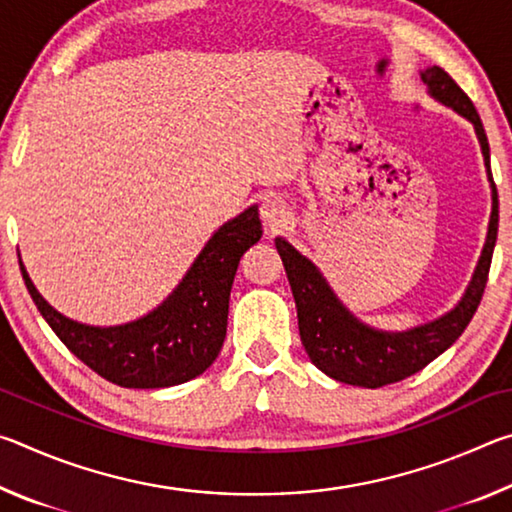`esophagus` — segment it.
<instances>
[{"label":"esophagus","instance_id":"esophagus-1","mask_svg":"<svg viewBox=\"0 0 512 512\" xmlns=\"http://www.w3.org/2000/svg\"><path fill=\"white\" fill-rule=\"evenodd\" d=\"M259 216H262L266 228L275 232V230H282L284 225L289 223L291 212L280 198H264L262 207H259Z\"/></svg>","mask_w":512,"mask_h":512}]
</instances>
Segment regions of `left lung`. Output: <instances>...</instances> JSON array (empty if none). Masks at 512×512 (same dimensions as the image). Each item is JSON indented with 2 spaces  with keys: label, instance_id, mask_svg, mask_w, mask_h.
<instances>
[{
  "label": "left lung",
  "instance_id": "obj_1",
  "mask_svg": "<svg viewBox=\"0 0 512 512\" xmlns=\"http://www.w3.org/2000/svg\"><path fill=\"white\" fill-rule=\"evenodd\" d=\"M420 79L427 85V92L433 99L452 108L456 115L465 117L474 126L492 189L488 235H485L472 280L467 284L463 298L456 302V307L440 318L411 329H402V332H388V329L366 325L343 305L309 257L293 248L284 237H275V248L282 257L293 300L298 307L300 341L305 345L311 363L318 370H323L327 377L361 388H379L402 381L429 366L447 348H452L458 336L465 332V327L470 325L476 307H479L485 282H488L492 250L497 244L499 201L490 171L488 137H485L479 112L445 69L436 65L427 67L420 72Z\"/></svg>",
  "mask_w": 512,
  "mask_h": 512
}]
</instances>
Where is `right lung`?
Returning a JSON list of instances; mask_svg holds the SVG:
<instances>
[{
  "label": "right lung",
  "instance_id": "right-lung-1",
  "mask_svg": "<svg viewBox=\"0 0 512 512\" xmlns=\"http://www.w3.org/2000/svg\"><path fill=\"white\" fill-rule=\"evenodd\" d=\"M262 239L257 205L223 223L183 280L149 314L124 325H85L40 296L20 257L24 284L67 350L124 388H167L194 379L219 357L239 259Z\"/></svg>",
  "mask_w": 512,
  "mask_h": 512
}]
</instances>
